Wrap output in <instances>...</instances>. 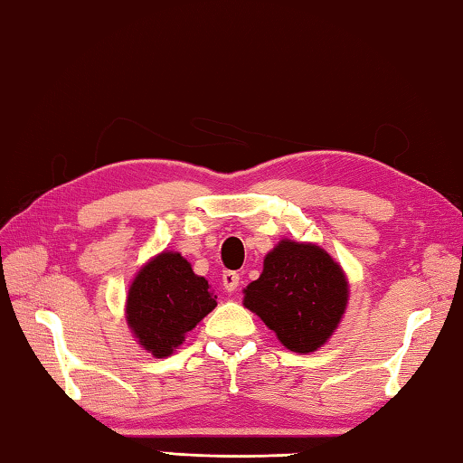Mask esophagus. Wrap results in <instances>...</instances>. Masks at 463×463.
<instances>
[{
	"label": "esophagus",
	"mask_w": 463,
	"mask_h": 463,
	"mask_svg": "<svg viewBox=\"0 0 463 463\" xmlns=\"http://www.w3.org/2000/svg\"><path fill=\"white\" fill-rule=\"evenodd\" d=\"M222 280H223V288L227 290V293H233V290H236L238 285H240V274L232 272V270H225Z\"/></svg>",
	"instance_id": "esophagus-1"
}]
</instances>
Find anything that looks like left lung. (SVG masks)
<instances>
[{
    "label": "left lung",
    "instance_id": "obj_1",
    "mask_svg": "<svg viewBox=\"0 0 463 463\" xmlns=\"http://www.w3.org/2000/svg\"><path fill=\"white\" fill-rule=\"evenodd\" d=\"M347 279L326 250L282 240L264 258L260 279L244 288V307L290 352L309 354L334 335L347 305Z\"/></svg>",
    "mask_w": 463,
    "mask_h": 463
}]
</instances>
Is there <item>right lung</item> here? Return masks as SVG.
<instances>
[{
	"label": "right lung",
	"mask_w": 463,
	"mask_h": 463,
	"mask_svg": "<svg viewBox=\"0 0 463 463\" xmlns=\"http://www.w3.org/2000/svg\"><path fill=\"white\" fill-rule=\"evenodd\" d=\"M209 282L178 252H162L144 264L128 290L126 319L144 350L166 358L186 331L217 307Z\"/></svg>",
	"instance_id": "right-lung-1"
}]
</instances>
